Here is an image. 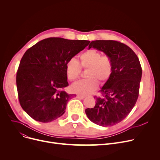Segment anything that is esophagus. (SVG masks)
I'll use <instances>...</instances> for the list:
<instances>
[{"label":"esophagus","mask_w":160,"mask_h":160,"mask_svg":"<svg viewBox=\"0 0 160 160\" xmlns=\"http://www.w3.org/2000/svg\"><path fill=\"white\" fill-rule=\"evenodd\" d=\"M77 97L78 98H79V99H83V98H84L86 97H85V96L80 95H77Z\"/></svg>","instance_id":"1"}]
</instances>
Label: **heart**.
Returning a JSON list of instances; mask_svg holds the SVG:
<instances>
[{"label": "heart", "mask_w": 160, "mask_h": 160, "mask_svg": "<svg viewBox=\"0 0 160 160\" xmlns=\"http://www.w3.org/2000/svg\"><path fill=\"white\" fill-rule=\"evenodd\" d=\"M78 62L72 59L66 65V75L69 81L74 82L80 74L81 68L88 69L86 80H82L71 87L74 93L86 96L91 94L98 87V82L103 83L107 81L112 72V63L108 56H101V53L96 50H89L82 53Z\"/></svg>", "instance_id": "b5f03b06"}]
</instances>
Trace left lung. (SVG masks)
I'll return each mask as SVG.
<instances>
[{
    "label": "left lung",
    "instance_id": "8db88e82",
    "mask_svg": "<svg viewBox=\"0 0 160 160\" xmlns=\"http://www.w3.org/2000/svg\"><path fill=\"white\" fill-rule=\"evenodd\" d=\"M91 48L110 57L112 72L100 89L102 97H95V106L85 112L93 123L112 127L126 118L136 103L142 76L141 64L135 52L118 41L96 40L91 42Z\"/></svg>",
    "mask_w": 160,
    "mask_h": 160
}]
</instances>
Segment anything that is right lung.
Instances as JSON below:
<instances>
[{
    "label": "right lung",
    "mask_w": 160,
    "mask_h": 160,
    "mask_svg": "<svg viewBox=\"0 0 160 160\" xmlns=\"http://www.w3.org/2000/svg\"><path fill=\"white\" fill-rule=\"evenodd\" d=\"M89 43L49 38L24 53L17 72V88L22 108L32 119L49 122L65 112L73 97L62 90L69 85L66 65Z\"/></svg>",
    "instance_id": "obj_1"
}]
</instances>
